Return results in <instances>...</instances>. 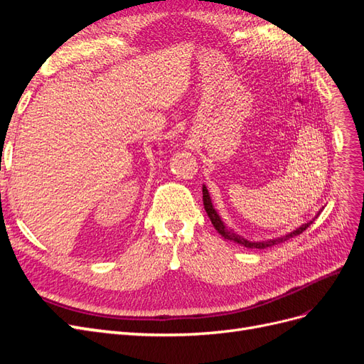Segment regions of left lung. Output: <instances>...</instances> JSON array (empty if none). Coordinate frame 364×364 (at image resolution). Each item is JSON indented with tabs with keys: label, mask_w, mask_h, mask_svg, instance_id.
<instances>
[{
	"label": "left lung",
	"mask_w": 364,
	"mask_h": 364,
	"mask_svg": "<svg viewBox=\"0 0 364 364\" xmlns=\"http://www.w3.org/2000/svg\"><path fill=\"white\" fill-rule=\"evenodd\" d=\"M202 191H203V205H205V211H206V214H208L209 220H211V223L214 225V228H215L217 232H218L220 235H222L225 240L234 241V243H237V245H240V246H245V247H247V249H266V247H272V246H274V245L284 243V241H287V240H290V238H293V237H296V235L302 234L304 230L314 222V218H313V220H310V222H308V223H305V225H302V226L297 228L296 230H291V232L285 234V235H281V237H278V238L264 240V241H249V240H246L245 237H241V235H238L237 232H234L232 229L228 228V226L223 223L222 217L218 215V213L215 211L214 206H213L211 196H209L208 188H206L205 185H203ZM318 213H321V211H318ZM317 215H318V214H317ZM317 215H316V217H317Z\"/></svg>",
	"instance_id": "1"
}]
</instances>
